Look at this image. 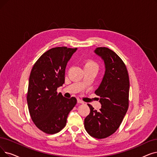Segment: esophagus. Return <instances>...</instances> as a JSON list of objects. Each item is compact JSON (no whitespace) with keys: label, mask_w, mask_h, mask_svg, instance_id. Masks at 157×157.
Returning <instances> with one entry per match:
<instances>
[{"label":"esophagus","mask_w":157,"mask_h":157,"mask_svg":"<svg viewBox=\"0 0 157 157\" xmlns=\"http://www.w3.org/2000/svg\"><path fill=\"white\" fill-rule=\"evenodd\" d=\"M77 101H78V103H84V102H83V101H81V100L79 99H78Z\"/></svg>","instance_id":"34e87169"}]
</instances>
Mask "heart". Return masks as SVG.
Masks as SVG:
<instances>
[{"label":"heart","mask_w":157,"mask_h":157,"mask_svg":"<svg viewBox=\"0 0 157 157\" xmlns=\"http://www.w3.org/2000/svg\"><path fill=\"white\" fill-rule=\"evenodd\" d=\"M85 68H93V69H95L98 70L99 68V65L96 62H94V61L88 59L85 61L84 63V69Z\"/></svg>","instance_id":"obj_1"}]
</instances>
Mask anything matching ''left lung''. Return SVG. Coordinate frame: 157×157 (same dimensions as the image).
I'll return each instance as SVG.
<instances>
[{"label": "left lung", "mask_w": 157, "mask_h": 157, "mask_svg": "<svg viewBox=\"0 0 157 157\" xmlns=\"http://www.w3.org/2000/svg\"><path fill=\"white\" fill-rule=\"evenodd\" d=\"M94 53L104 62L103 79L95 91L101 108L94 110L90 105L89 115L84 121L88 133L97 139H104L119 128L128 108L129 76L124 63L117 54L106 47H98Z\"/></svg>", "instance_id": "obj_1"}]
</instances>
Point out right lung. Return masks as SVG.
<instances>
[{
    "mask_svg": "<svg viewBox=\"0 0 157 157\" xmlns=\"http://www.w3.org/2000/svg\"><path fill=\"white\" fill-rule=\"evenodd\" d=\"M77 48H52L44 53L31 70L28 91V108L36 126L54 134L65 127L69 112L77 99L65 98L56 92L65 83V68Z\"/></svg>",
    "mask_w": 157,
    "mask_h": 157,
    "instance_id": "add662e5",
    "label": "right lung"
}]
</instances>
